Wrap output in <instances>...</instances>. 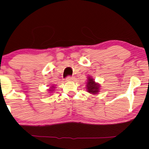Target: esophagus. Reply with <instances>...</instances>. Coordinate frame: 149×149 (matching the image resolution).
Instances as JSON below:
<instances>
[{"instance_id":"esophagus-1","label":"esophagus","mask_w":149,"mask_h":149,"mask_svg":"<svg viewBox=\"0 0 149 149\" xmlns=\"http://www.w3.org/2000/svg\"><path fill=\"white\" fill-rule=\"evenodd\" d=\"M73 80H74V77L69 76V77H67V78H66V80L67 81H73Z\"/></svg>"}]
</instances>
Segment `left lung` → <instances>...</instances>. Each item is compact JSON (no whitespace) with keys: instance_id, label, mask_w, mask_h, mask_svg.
<instances>
[{"instance_id":"left-lung-1","label":"left lung","mask_w":149,"mask_h":149,"mask_svg":"<svg viewBox=\"0 0 149 149\" xmlns=\"http://www.w3.org/2000/svg\"><path fill=\"white\" fill-rule=\"evenodd\" d=\"M100 84L96 82L92 76H88L87 77V82L86 88L87 92L91 94L97 95L100 92Z\"/></svg>"}]
</instances>
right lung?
Returning a JSON list of instances; mask_svg holds the SVG:
<instances>
[{"instance_id":"obj_1","label":"right lung","mask_w":149,"mask_h":149,"mask_svg":"<svg viewBox=\"0 0 149 149\" xmlns=\"http://www.w3.org/2000/svg\"><path fill=\"white\" fill-rule=\"evenodd\" d=\"M55 88H56V86H54V85H52V86H50V87H49V88L47 89V91H49V93L52 94V93H53V92L54 91Z\"/></svg>"}]
</instances>
